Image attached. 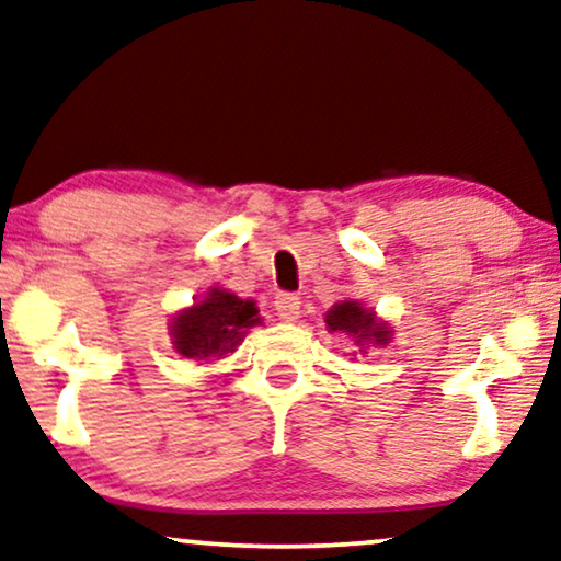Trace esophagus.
<instances>
[{
    "label": "esophagus",
    "mask_w": 561,
    "mask_h": 561,
    "mask_svg": "<svg viewBox=\"0 0 561 561\" xmlns=\"http://www.w3.org/2000/svg\"><path fill=\"white\" fill-rule=\"evenodd\" d=\"M274 310L279 320L285 323H293V320L300 318V297L295 295H276L274 297Z\"/></svg>",
    "instance_id": "1"
}]
</instances>
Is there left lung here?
<instances>
[{"label": "left lung", "mask_w": 561, "mask_h": 561, "mask_svg": "<svg viewBox=\"0 0 561 561\" xmlns=\"http://www.w3.org/2000/svg\"><path fill=\"white\" fill-rule=\"evenodd\" d=\"M325 328L331 333H343L354 346L367 354V348L387 346L392 341V323L379 318L375 310L358 300H341L325 312Z\"/></svg>", "instance_id": "obj_1"}]
</instances>
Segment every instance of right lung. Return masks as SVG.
Segmentation results:
<instances>
[{
    "label": "right lung",
    "mask_w": 561,
    "mask_h": 561,
    "mask_svg": "<svg viewBox=\"0 0 561 561\" xmlns=\"http://www.w3.org/2000/svg\"><path fill=\"white\" fill-rule=\"evenodd\" d=\"M256 325H261L256 302L241 300L236 293L218 285L194 297L190 308L171 316V348L194 362H215L233 354L245 333Z\"/></svg>",
    "instance_id": "1"
}]
</instances>
